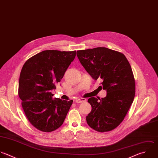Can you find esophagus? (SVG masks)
Returning a JSON list of instances; mask_svg holds the SVG:
<instances>
[{
    "label": "esophagus",
    "mask_w": 158,
    "mask_h": 158,
    "mask_svg": "<svg viewBox=\"0 0 158 158\" xmlns=\"http://www.w3.org/2000/svg\"><path fill=\"white\" fill-rule=\"evenodd\" d=\"M87 100L85 98H78L76 100V103H83V102H86Z\"/></svg>",
    "instance_id": "34e87169"
}]
</instances>
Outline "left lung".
I'll list each match as a JSON object with an SVG mask.
<instances>
[{
  "instance_id": "left-lung-1",
  "label": "left lung",
  "mask_w": 158,
  "mask_h": 158,
  "mask_svg": "<svg viewBox=\"0 0 158 158\" xmlns=\"http://www.w3.org/2000/svg\"><path fill=\"white\" fill-rule=\"evenodd\" d=\"M85 70L95 80L101 79L100 86L107 92L105 98H90L91 112L86 117L88 125L97 132L116 128L124 120L135 94L134 74L125 55L106 47L77 51Z\"/></svg>"
}]
</instances>
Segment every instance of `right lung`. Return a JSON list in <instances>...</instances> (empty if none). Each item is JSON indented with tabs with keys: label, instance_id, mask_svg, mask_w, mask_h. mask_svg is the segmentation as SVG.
<instances>
[{
	"label": "right lung",
	"instance_id": "right-lung-1",
	"mask_svg": "<svg viewBox=\"0 0 158 158\" xmlns=\"http://www.w3.org/2000/svg\"><path fill=\"white\" fill-rule=\"evenodd\" d=\"M75 56V50H44L29 58L21 69L18 84L21 106L29 123L42 132L58 129L73 104V100L53 98L52 90Z\"/></svg>",
	"mask_w": 158,
	"mask_h": 158
}]
</instances>
